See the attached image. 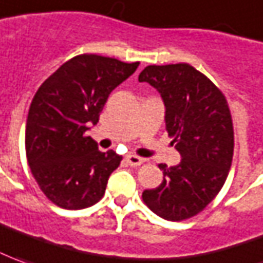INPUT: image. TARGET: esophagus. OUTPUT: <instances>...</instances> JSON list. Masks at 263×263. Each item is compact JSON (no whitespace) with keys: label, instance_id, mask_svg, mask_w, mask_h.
Returning <instances> with one entry per match:
<instances>
[{"label":"esophagus","instance_id":"34e87169","mask_svg":"<svg viewBox=\"0 0 263 263\" xmlns=\"http://www.w3.org/2000/svg\"><path fill=\"white\" fill-rule=\"evenodd\" d=\"M125 161L128 162L129 165H132V167H137V165H141L144 162V158H141V157L135 154H128L125 157Z\"/></svg>","mask_w":263,"mask_h":263}]
</instances>
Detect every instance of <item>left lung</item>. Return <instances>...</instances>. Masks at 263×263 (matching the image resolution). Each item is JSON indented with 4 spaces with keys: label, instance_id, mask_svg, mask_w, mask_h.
<instances>
[{
    "label": "left lung",
    "instance_id": "obj_1",
    "mask_svg": "<svg viewBox=\"0 0 263 263\" xmlns=\"http://www.w3.org/2000/svg\"><path fill=\"white\" fill-rule=\"evenodd\" d=\"M161 93L165 129L181 155L176 167L158 164L162 183L142 193V200L165 220L181 221L203 212L228 178L235 134L221 90L187 63L146 66L139 74Z\"/></svg>",
    "mask_w": 263,
    "mask_h": 263
}]
</instances>
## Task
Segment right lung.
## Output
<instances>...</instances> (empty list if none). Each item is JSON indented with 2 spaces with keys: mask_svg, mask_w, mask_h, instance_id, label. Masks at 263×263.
Returning a JSON list of instances; mask_svg holds the SVG:
<instances>
[{
  "mask_svg": "<svg viewBox=\"0 0 263 263\" xmlns=\"http://www.w3.org/2000/svg\"><path fill=\"white\" fill-rule=\"evenodd\" d=\"M138 66L79 54L62 64L34 95L27 117V161L40 190L56 206L79 210L103 197L122 157L112 149L99 151L86 131L98 124L109 93Z\"/></svg>",
  "mask_w": 263,
  "mask_h": 263,
  "instance_id": "add662e5",
  "label": "right lung"
}]
</instances>
